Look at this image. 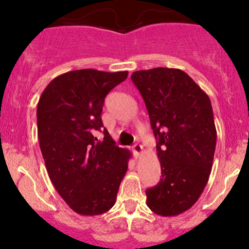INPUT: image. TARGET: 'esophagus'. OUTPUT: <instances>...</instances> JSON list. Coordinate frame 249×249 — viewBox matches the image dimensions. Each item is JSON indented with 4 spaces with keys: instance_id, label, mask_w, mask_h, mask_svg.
Instances as JSON below:
<instances>
[{
    "instance_id": "34e87169",
    "label": "esophagus",
    "mask_w": 249,
    "mask_h": 249,
    "mask_svg": "<svg viewBox=\"0 0 249 249\" xmlns=\"http://www.w3.org/2000/svg\"><path fill=\"white\" fill-rule=\"evenodd\" d=\"M132 152L134 154V157L136 158H138L139 156L142 153V146L141 144H134L133 147H132Z\"/></svg>"
}]
</instances>
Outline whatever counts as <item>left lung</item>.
<instances>
[{
	"instance_id": "8db88e82",
	"label": "left lung",
	"mask_w": 249,
	"mask_h": 249,
	"mask_svg": "<svg viewBox=\"0 0 249 249\" xmlns=\"http://www.w3.org/2000/svg\"><path fill=\"white\" fill-rule=\"evenodd\" d=\"M131 79L146 105L161 168L146 204L158 215H179L196 204L212 170L216 130L210 97L180 69L136 71Z\"/></svg>"
}]
</instances>
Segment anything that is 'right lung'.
Returning <instances> with one entry per match:
<instances>
[{
    "mask_svg": "<svg viewBox=\"0 0 249 249\" xmlns=\"http://www.w3.org/2000/svg\"><path fill=\"white\" fill-rule=\"evenodd\" d=\"M127 75L69 71L49 83L37 104V133L48 174L63 200L81 215L107 212L127 171L130 151L116 146L101 117L105 97ZM95 130L105 133L102 142L93 136Z\"/></svg>",
    "mask_w": 249,
    "mask_h": 249,
    "instance_id": "obj_1",
    "label": "right lung"
}]
</instances>
